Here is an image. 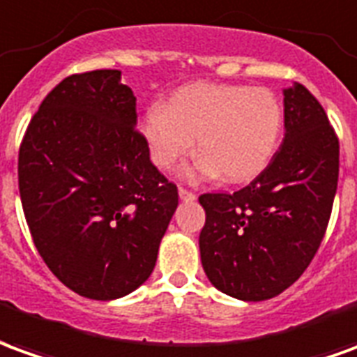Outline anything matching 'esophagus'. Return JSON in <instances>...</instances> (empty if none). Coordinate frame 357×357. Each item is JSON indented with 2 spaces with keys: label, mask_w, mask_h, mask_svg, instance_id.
<instances>
[{
  "label": "esophagus",
  "mask_w": 357,
  "mask_h": 357,
  "mask_svg": "<svg viewBox=\"0 0 357 357\" xmlns=\"http://www.w3.org/2000/svg\"><path fill=\"white\" fill-rule=\"evenodd\" d=\"M178 196H181V199H184V202H192V199H196V194L190 190H186V188H178Z\"/></svg>",
  "instance_id": "1"
}]
</instances>
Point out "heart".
Listing matches in <instances>:
<instances>
[{
    "label": "heart",
    "instance_id": "heart-1",
    "mask_svg": "<svg viewBox=\"0 0 357 357\" xmlns=\"http://www.w3.org/2000/svg\"><path fill=\"white\" fill-rule=\"evenodd\" d=\"M282 132V107L264 88L196 82L178 88L142 121L144 142L159 169H173L194 150L198 171L225 183H248L269 165Z\"/></svg>",
    "mask_w": 357,
    "mask_h": 357
}]
</instances>
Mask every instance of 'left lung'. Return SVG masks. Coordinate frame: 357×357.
Returning a JSON list of instances; mask_svg holds the SVG:
<instances>
[{
  "instance_id": "1",
  "label": "left lung",
  "mask_w": 357,
  "mask_h": 357,
  "mask_svg": "<svg viewBox=\"0 0 357 357\" xmlns=\"http://www.w3.org/2000/svg\"><path fill=\"white\" fill-rule=\"evenodd\" d=\"M284 140L234 194H202L199 255L217 290L244 302L279 296L312 264L338 184V138L305 86L284 90Z\"/></svg>"
}]
</instances>
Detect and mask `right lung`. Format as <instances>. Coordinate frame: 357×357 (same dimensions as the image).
<instances>
[{
  "mask_svg": "<svg viewBox=\"0 0 357 357\" xmlns=\"http://www.w3.org/2000/svg\"><path fill=\"white\" fill-rule=\"evenodd\" d=\"M19 192L45 265L90 300L123 298L148 280L178 206L115 69L70 75L45 96L19 150Z\"/></svg>",
  "mask_w": 357,
  "mask_h": 357,
  "instance_id": "obj_1",
  "label": "right lung"
}]
</instances>
